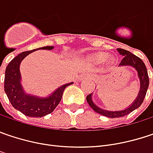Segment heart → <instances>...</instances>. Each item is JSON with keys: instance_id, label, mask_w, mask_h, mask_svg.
Returning a JSON list of instances; mask_svg holds the SVG:
<instances>
[{"instance_id": "obj_1", "label": "heart", "mask_w": 153, "mask_h": 153, "mask_svg": "<svg viewBox=\"0 0 153 153\" xmlns=\"http://www.w3.org/2000/svg\"><path fill=\"white\" fill-rule=\"evenodd\" d=\"M107 59V54L106 53H96L93 56V59H94L95 61H98V62H101L104 61Z\"/></svg>"}]
</instances>
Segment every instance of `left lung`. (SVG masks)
Here are the masks:
<instances>
[{
    "label": "left lung",
    "instance_id": "8db88e82",
    "mask_svg": "<svg viewBox=\"0 0 153 153\" xmlns=\"http://www.w3.org/2000/svg\"><path fill=\"white\" fill-rule=\"evenodd\" d=\"M118 51L120 52V53L123 55L124 57L122 59L121 62L120 63V66H131L135 68L138 72V75H139V80H140V90H139V95L137 97V99L135 100V101L127 109L122 110V111H115V112H111V111H106L103 110L100 107H98L92 100V94L86 96V101L89 104V105L94 110L95 112L108 117V118H119V117H124L127 114H129L130 112L134 111L135 109L139 108L141 105V104L143 103L144 99L146 97L147 89L149 86V77L147 74V69L146 68L145 63L143 62V60L138 56L132 54L129 51L122 48H118Z\"/></svg>",
    "mask_w": 153,
    "mask_h": 153
}]
</instances>
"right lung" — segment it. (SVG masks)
<instances>
[{
	"label": "right lung",
	"mask_w": 153,
	"mask_h": 153,
	"mask_svg": "<svg viewBox=\"0 0 153 153\" xmlns=\"http://www.w3.org/2000/svg\"><path fill=\"white\" fill-rule=\"evenodd\" d=\"M53 47H43L37 49L22 52L14 57L7 65L5 71L4 90L11 105L15 109L28 117L40 118L53 112L61 100L63 92L68 83L59 87L53 94L48 98H38L35 96L26 94L21 85L20 64L27 55L38 49L52 50Z\"/></svg>",
	"instance_id": "obj_1"
}]
</instances>
